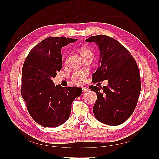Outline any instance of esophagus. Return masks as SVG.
Returning a JSON list of instances; mask_svg holds the SVG:
<instances>
[{"label":"esophagus","instance_id":"1","mask_svg":"<svg viewBox=\"0 0 159 159\" xmlns=\"http://www.w3.org/2000/svg\"><path fill=\"white\" fill-rule=\"evenodd\" d=\"M82 90L83 91H88L89 89L88 88H82Z\"/></svg>","mask_w":159,"mask_h":159}]
</instances>
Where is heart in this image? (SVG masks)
Here are the masks:
<instances>
[{"label":"heart","mask_w":159,"mask_h":159,"mask_svg":"<svg viewBox=\"0 0 159 159\" xmlns=\"http://www.w3.org/2000/svg\"><path fill=\"white\" fill-rule=\"evenodd\" d=\"M80 53H81V56L88 55L89 54H92L91 52L89 49L86 48H81L80 50ZM77 76H78L76 79L77 82L79 84L83 83L85 80V75L83 73V72H78V74H77Z\"/></svg>","instance_id":"1"}]
</instances>
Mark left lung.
Returning <instances> with one entry per match:
<instances>
[{
    "instance_id": "left-lung-1",
    "label": "left lung",
    "mask_w": 159,
    "mask_h": 159,
    "mask_svg": "<svg viewBox=\"0 0 159 159\" xmlns=\"http://www.w3.org/2000/svg\"><path fill=\"white\" fill-rule=\"evenodd\" d=\"M85 41L95 42L100 52L93 82L108 80V85L103 88L89 87L98 96L94 116L108 125H119L130 117L137 103L141 88L137 64L131 53L112 38L100 34Z\"/></svg>"
}]
</instances>
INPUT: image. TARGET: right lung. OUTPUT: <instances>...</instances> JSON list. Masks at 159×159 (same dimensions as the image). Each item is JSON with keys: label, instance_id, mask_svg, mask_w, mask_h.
<instances>
[{"label": "right lung", "instance_id": "1", "mask_svg": "<svg viewBox=\"0 0 159 159\" xmlns=\"http://www.w3.org/2000/svg\"><path fill=\"white\" fill-rule=\"evenodd\" d=\"M77 39L49 37L30 50L22 70L21 95L32 119L46 127H56L68 119L80 88L54 85L52 79L62 68L61 48Z\"/></svg>", "mask_w": 159, "mask_h": 159}]
</instances>
